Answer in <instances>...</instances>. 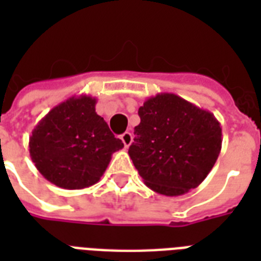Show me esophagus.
<instances>
[{"instance_id": "obj_1", "label": "esophagus", "mask_w": 261, "mask_h": 261, "mask_svg": "<svg viewBox=\"0 0 261 261\" xmlns=\"http://www.w3.org/2000/svg\"><path fill=\"white\" fill-rule=\"evenodd\" d=\"M120 138H122L123 143H124V147H128L131 143H133V134H131V133H128V131H126L124 134H122V137H120Z\"/></svg>"}]
</instances>
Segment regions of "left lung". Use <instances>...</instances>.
Listing matches in <instances>:
<instances>
[{"instance_id": "left-lung-1", "label": "left lung", "mask_w": 261, "mask_h": 261, "mask_svg": "<svg viewBox=\"0 0 261 261\" xmlns=\"http://www.w3.org/2000/svg\"><path fill=\"white\" fill-rule=\"evenodd\" d=\"M138 115L128 155L145 184L165 196L196 188L221 153V123L174 93L149 97Z\"/></svg>"}]
</instances>
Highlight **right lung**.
<instances>
[{
    "label": "right lung",
    "instance_id": "add662e5",
    "mask_svg": "<svg viewBox=\"0 0 261 261\" xmlns=\"http://www.w3.org/2000/svg\"><path fill=\"white\" fill-rule=\"evenodd\" d=\"M94 107L92 96H73L54 107L32 130L31 160L57 187L83 190L93 186L112 154L124 146Z\"/></svg>",
    "mask_w": 261,
    "mask_h": 261
}]
</instances>
